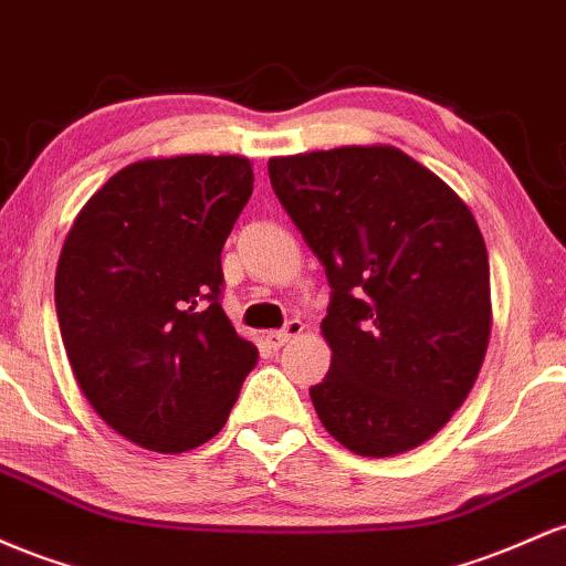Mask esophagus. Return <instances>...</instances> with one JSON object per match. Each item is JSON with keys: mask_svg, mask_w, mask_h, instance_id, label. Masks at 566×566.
<instances>
[{"mask_svg": "<svg viewBox=\"0 0 566 566\" xmlns=\"http://www.w3.org/2000/svg\"><path fill=\"white\" fill-rule=\"evenodd\" d=\"M302 332H304L302 321H289V323H285V328H281V332L266 334V345L283 347V345H289L291 339H296V336H300Z\"/></svg>", "mask_w": 566, "mask_h": 566, "instance_id": "esophagus-1", "label": "esophagus"}]
</instances>
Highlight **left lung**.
<instances>
[{
    "mask_svg": "<svg viewBox=\"0 0 566 566\" xmlns=\"http://www.w3.org/2000/svg\"><path fill=\"white\" fill-rule=\"evenodd\" d=\"M266 170L332 285V368L310 387L323 428L360 457L420 447L465 403L492 334L471 208L390 144L272 157Z\"/></svg>",
    "mask_w": 566,
    "mask_h": 566,
    "instance_id": "left-lung-1",
    "label": "left lung"
}]
</instances>
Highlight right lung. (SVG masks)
I'll return each instance as SVG.
<instances>
[{
  "mask_svg": "<svg viewBox=\"0 0 566 566\" xmlns=\"http://www.w3.org/2000/svg\"><path fill=\"white\" fill-rule=\"evenodd\" d=\"M253 192L249 157H149L74 219L55 270L61 339L112 430L179 454L224 428L259 350L221 310V249Z\"/></svg>",
  "mask_w": 566,
  "mask_h": 566,
  "instance_id": "right-lung-1",
  "label": "right lung"
}]
</instances>
